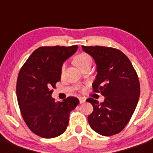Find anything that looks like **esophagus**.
Wrapping results in <instances>:
<instances>
[{"instance_id":"obj_1","label":"esophagus","mask_w":153,"mask_h":153,"mask_svg":"<svg viewBox=\"0 0 153 153\" xmlns=\"http://www.w3.org/2000/svg\"><path fill=\"white\" fill-rule=\"evenodd\" d=\"M85 102H86V99H85V98H82V97L79 98V102H80V104H82V103H84Z\"/></svg>"}]
</instances>
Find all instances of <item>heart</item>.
Here are the masks:
<instances>
[{"instance_id":"b5f03b06","label":"heart","mask_w":153,"mask_h":153,"mask_svg":"<svg viewBox=\"0 0 153 153\" xmlns=\"http://www.w3.org/2000/svg\"><path fill=\"white\" fill-rule=\"evenodd\" d=\"M74 62L77 67L81 69L83 66L92 62V59H91V55L87 53L80 52L74 57ZM65 69H66V65L62 64V67H61V72L63 73L65 71Z\"/></svg>"}]
</instances>
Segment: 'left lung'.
<instances>
[{"label":"left lung","instance_id":"left-lung-1","mask_svg":"<svg viewBox=\"0 0 153 153\" xmlns=\"http://www.w3.org/2000/svg\"><path fill=\"white\" fill-rule=\"evenodd\" d=\"M94 58L98 74L94 92L105 97L103 102L91 98L94 107L87 117L91 128L102 136H113L123 130L135 111L140 97V82L128 58L118 49L102 46H82Z\"/></svg>","mask_w":153,"mask_h":153}]
</instances>
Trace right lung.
I'll return each instance as SVG.
<instances>
[{"instance_id": "right-lung-1", "label": "right lung", "mask_w": 153, "mask_h": 153, "mask_svg": "<svg viewBox=\"0 0 153 153\" xmlns=\"http://www.w3.org/2000/svg\"><path fill=\"white\" fill-rule=\"evenodd\" d=\"M78 49V45L40 47L20 68L16 97L24 121L36 135L53 138L66 131L70 113L79 105L75 97L55 102L52 88L61 78V67Z\"/></svg>"}]
</instances>
